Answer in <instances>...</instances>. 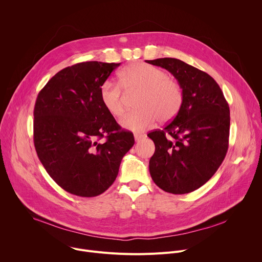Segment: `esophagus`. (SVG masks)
Here are the masks:
<instances>
[{
    "mask_svg": "<svg viewBox=\"0 0 262 262\" xmlns=\"http://www.w3.org/2000/svg\"><path fill=\"white\" fill-rule=\"evenodd\" d=\"M143 138H145V135H144V134H135V140H136V141H140V140H142Z\"/></svg>",
    "mask_w": 262,
    "mask_h": 262,
    "instance_id": "esophagus-1",
    "label": "esophagus"
}]
</instances>
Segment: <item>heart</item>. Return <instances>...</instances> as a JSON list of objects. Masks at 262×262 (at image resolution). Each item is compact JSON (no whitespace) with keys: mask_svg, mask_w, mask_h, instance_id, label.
<instances>
[{"mask_svg":"<svg viewBox=\"0 0 262 262\" xmlns=\"http://www.w3.org/2000/svg\"><path fill=\"white\" fill-rule=\"evenodd\" d=\"M118 84L105 81L99 88V98L111 115L123 116L125 112L123 91H138L135 105L122 120L121 125L133 132L150 127L159 118L162 122L173 119L182 103L179 84L170 79L168 73L147 63H134L118 74Z\"/></svg>","mask_w":262,"mask_h":262,"instance_id":"obj_1","label":"heart"}]
</instances>
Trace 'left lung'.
Instances as JSON below:
<instances>
[{
    "instance_id": "1",
    "label": "left lung",
    "mask_w": 262,
    "mask_h": 262,
    "mask_svg": "<svg viewBox=\"0 0 262 262\" xmlns=\"http://www.w3.org/2000/svg\"><path fill=\"white\" fill-rule=\"evenodd\" d=\"M146 62L167 69L182 89V103L174 119L147 135L156 145L149 172L163 191L188 194L207 182L226 157L229 105L206 72L174 58Z\"/></svg>"
}]
</instances>
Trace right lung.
Listing matches in <instances>:
<instances>
[{
    "label": "right lung",
    "instance_id": "1",
    "mask_svg": "<svg viewBox=\"0 0 262 262\" xmlns=\"http://www.w3.org/2000/svg\"><path fill=\"white\" fill-rule=\"evenodd\" d=\"M120 63L68 66L48 82L34 107V145L49 175L66 192L95 197L115 181L135 144L102 105L99 88ZM105 137L103 142L99 141Z\"/></svg>",
    "mask_w": 262,
    "mask_h": 262
}]
</instances>
